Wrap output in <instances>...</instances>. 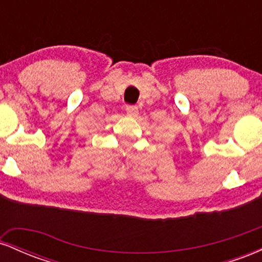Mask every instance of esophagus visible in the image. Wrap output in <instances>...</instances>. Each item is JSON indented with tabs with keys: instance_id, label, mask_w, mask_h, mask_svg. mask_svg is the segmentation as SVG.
<instances>
[{
	"instance_id": "34e87169",
	"label": "esophagus",
	"mask_w": 262,
	"mask_h": 262,
	"mask_svg": "<svg viewBox=\"0 0 262 262\" xmlns=\"http://www.w3.org/2000/svg\"><path fill=\"white\" fill-rule=\"evenodd\" d=\"M125 111H127V114H129V116H137L138 114L137 106H127L125 107Z\"/></svg>"
}]
</instances>
